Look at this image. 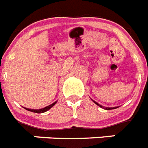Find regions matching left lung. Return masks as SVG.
I'll return each instance as SVG.
<instances>
[{
  "label": "left lung",
  "instance_id": "left-lung-1",
  "mask_svg": "<svg viewBox=\"0 0 148 148\" xmlns=\"http://www.w3.org/2000/svg\"><path fill=\"white\" fill-rule=\"evenodd\" d=\"M93 101V100H92ZM93 102L95 103H96V104L97 105V106H99V107H101V108H103L104 110H113V109H116V108H117V107H103V106H101V105H100L99 103H97V102H95V101H93Z\"/></svg>",
  "mask_w": 148,
  "mask_h": 148
}]
</instances>
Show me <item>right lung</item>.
<instances>
[{"instance_id":"1","label":"right lung","mask_w":148,"mask_h":148,"mask_svg":"<svg viewBox=\"0 0 148 148\" xmlns=\"http://www.w3.org/2000/svg\"><path fill=\"white\" fill-rule=\"evenodd\" d=\"M57 103V101L56 102H54V103H53L52 104L49 105V106H47V107H44V108H42V109H39V110H32V109H28V108H25V110H27L29 111H31V112H33V113H45V112H46V111H47L48 110H50L51 108V107H53V105L55 104V103Z\"/></svg>"}]
</instances>
